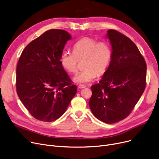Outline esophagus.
Returning a JSON list of instances; mask_svg holds the SVG:
<instances>
[{
    "instance_id": "1",
    "label": "esophagus",
    "mask_w": 159,
    "mask_h": 159,
    "mask_svg": "<svg viewBox=\"0 0 159 159\" xmlns=\"http://www.w3.org/2000/svg\"><path fill=\"white\" fill-rule=\"evenodd\" d=\"M78 87H79V88H80V89H82V88H86V86H85V85H83V84H79V85L78 86Z\"/></svg>"
}]
</instances>
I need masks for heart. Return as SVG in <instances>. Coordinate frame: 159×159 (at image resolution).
Wrapping results in <instances>:
<instances>
[{
    "label": "heart",
    "mask_w": 159,
    "mask_h": 159,
    "mask_svg": "<svg viewBox=\"0 0 159 159\" xmlns=\"http://www.w3.org/2000/svg\"><path fill=\"white\" fill-rule=\"evenodd\" d=\"M73 52L64 50L60 54V64L70 73L77 70L78 60L85 58L83 71L76 75L73 80L76 83H87L104 73L112 60V51L110 45L106 41H98L91 38L85 37L76 42Z\"/></svg>",
    "instance_id": "b5f03b06"
}]
</instances>
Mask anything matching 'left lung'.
I'll return each mask as SVG.
<instances>
[{"label": "left lung", "mask_w": 159, "mask_h": 159, "mask_svg": "<svg viewBox=\"0 0 159 159\" xmlns=\"http://www.w3.org/2000/svg\"><path fill=\"white\" fill-rule=\"evenodd\" d=\"M107 38L112 60L99 83L91 86L89 106L96 118L106 123L118 122L130 114L146 88V64L132 40L116 30Z\"/></svg>", "instance_id": "left-lung-1"}]
</instances>
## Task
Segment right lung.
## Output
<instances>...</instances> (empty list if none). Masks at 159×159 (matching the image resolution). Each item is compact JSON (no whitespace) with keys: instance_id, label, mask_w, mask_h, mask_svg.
Segmentation results:
<instances>
[{"instance_id":"add662e5","label":"right lung","mask_w":159,"mask_h":159,"mask_svg":"<svg viewBox=\"0 0 159 159\" xmlns=\"http://www.w3.org/2000/svg\"><path fill=\"white\" fill-rule=\"evenodd\" d=\"M71 36L60 29L49 30L28 44L16 70L19 98L34 118L51 122L62 116L77 87L60 64V57Z\"/></svg>"}]
</instances>
